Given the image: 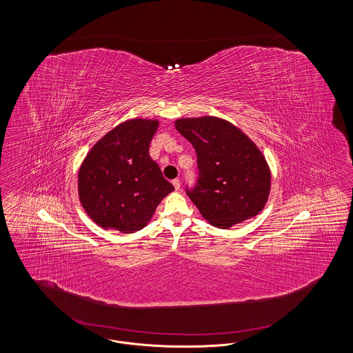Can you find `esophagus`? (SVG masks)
Returning <instances> with one entry per match:
<instances>
[{
	"label": "esophagus",
	"instance_id": "esophagus-1",
	"mask_svg": "<svg viewBox=\"0 0 353 353\" xmlns=\"http://www.w3.org/2000/svg\"><path fill=\"white\" fill-rule=\"evenodd\" d=\"M172 184H173V186H174V189H176V190H180L181 183H180V180H179V179H174V180L172 181Z\"/></svg>",
	"mask_w": 353,
	"mask_h": 353
}]
</instances>
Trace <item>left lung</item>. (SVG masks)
Segmentation results:
<instances>
[{
    "instance_id": "1",
    "label": "left lung",
    "mask_w": 353,
    "mask_h": 353,
    "mask_svg": "<svg viewBox=\"0 0 353 353\" xmlns=\"http://www.w3.org/2000/svg\"><path fill=\"white\" fill-rule=\"evenodd\" d=\"M174 127L197 153L199 183L189 199L219 229L256 217L269 200L271 170L265 154L234 124L217 117L180 118Z\"/></svg>"
}]
</instances>
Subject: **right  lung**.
Returning <instances> with one entry per match:
<instances>
[{
    "instance_id": "add662e5",
    "label": "right lung",
    "mask_w": 353,
    "mask_h": 353,
    "mask_svg": "<svg viewBox=\"0 0 353 353\" xmlns=\"http://www.w3.org/2000/svg\"><path fill=\"white\" fill-rule=\"evenodd\" d=\"M157 119L125 120L99 139L78 173V196L85 213L104 230L130 234L148 225L174 186L150 156Z\"/></svg>"
}]
</instances>
